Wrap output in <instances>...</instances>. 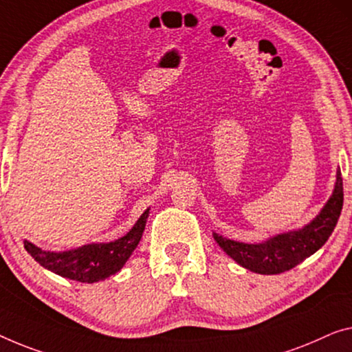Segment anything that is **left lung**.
Instances as JSON below:
<instances>
[{
  "label": "left lung",
  "mask_w": 352,
  "mask_h": 352,
  "mask_svg": "<svg viewBox=\"0 0 352 352\" xmlns=\"http://www.w3.org/2000/svg\"><path fill=\"white\" fill-rule=\"evenodd\" d=\"M343 208V178L337 172V183L332 197L313 221L300 230L281 234L264 243L250 245L224 239L213 234L217 243L237 264L262 275H276L291 270L302 261L310 258L332 235Z\"/></svg>",
  "instance_id": "1"
}]
</instances>
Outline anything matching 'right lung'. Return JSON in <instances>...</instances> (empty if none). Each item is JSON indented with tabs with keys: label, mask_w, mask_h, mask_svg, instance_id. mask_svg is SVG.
<instances>
[{
	"label": "right lung",
	"mask_w": 352,
	"mask_h": 352,
	"mask_svg": "<svg viewBox=\"0 0 352 352\" xmlns=\"http://www.w3.org/2000/svg\"><path fill=\"white\" fill-rule=\"evenodd\" d=\"M146 218H148V210L124 237L110 243H91L63 253L42 251L26 240L23 245L36 262L54 274L80 283H96L117 274L129 259L131 253L142 237Z\"/></svg>",
	"instance_id": "add662e5"
}]
</instances>
